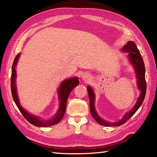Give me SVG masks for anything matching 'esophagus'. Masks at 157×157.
Masks as SVG:
<instances>
[{"label": "esophagus", "mask_w": 157, "mask_h": 157, "mask_svg": "<svg viewBox=\"0 0 157 157\" xmlns=\"http://www.w3.org/2000/svg\"><path fill=\"white\" fill-rule=\"evenodd\" d=\"M82 78L85 79V80H89L90 78V75H89V74L87 73H84V75H82Z\"/></svg>", "instance_id": "1"}]
</instances>
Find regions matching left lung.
I'll list each match as a JSON object with an SVG mask.
<instances>
[{
  "instance_id": "left-lung-1",
  "label": "left lung",
  "mask_w": 157,
  "mask_h": 157,
  "mask_svg": "<svg viewBox=\"0 0 157 157\" xmlns=\"http://www.w3.org/2000/svg\"><path fill=\"white\" fill-rule=\"evenodd\" d=\"M123 50V51L129 52V58L130 59V62H132L133 66H134L135 71H136V76L138 78V86H139V89L140 90V91H141V94H140V97L138 98L136 104L135 105L134 108H133L129 112L127 113L123 117V119H121V121H119L118 122H116V123H109V122L102 120V118H100L97 114L96 111H95L94 108L95 95L92 89L89 86L87 87V91H88L89 97L90 110H91V113L93 118L95 119V121H96L98 123H99L101 125H104L107 127H118L121 125V124H123L124 123H125L136 112V111L139 109L140 105H142L145 96L146 88H147V84H146L145 76V68L144 62H143V58L141 57V55H140V51L139 49L137 48L136 44H135L133 41L127 42V44L124 46Z\"/></svg>"
}]
</instances>
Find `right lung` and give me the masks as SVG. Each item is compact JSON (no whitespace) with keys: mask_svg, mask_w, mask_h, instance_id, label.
Here are the masks:
<instances>
[{"mask_svg":"<svg viewBox=\"0 0 157 157\" xmlns=\"http://www.w3.org/2000/svg\"><path fill=\"white\" fill-rule=\"evenodd\" d=\"M20 56V54L17 55L15 57L14 62H13L12 68V75H11V91H12V95L13 100H14L15 104L17 105L18 109L21 111L22 115L24 116V118L27 120L29 123L33 124L34 126L36 127H48L51 125H54V124H57L60 122L62 120L63 115H64L66 111V102H67V99L70 95V93L72 91L73 89L75 88V86H78L79 84V80L78 78H72L66 79V80L63 81L59 89V100H60V106L59 109L57 113L56 116L54 118L50 119V120L48 121H41L39 120L38 118H36L33 116L29 114L27 111H26L24 109H23L21 105L18 102V99L17 94V89H16L15 85V78H16V70L15 67L17 65V63L18 62V57Z\"/></svg>","mask_w":157,"mask_h":157,"instance_id":"right-lung-1","label":"right lung"}]
</instances>
